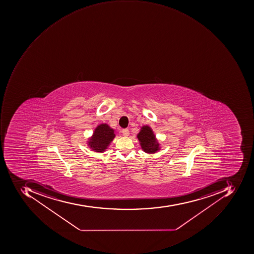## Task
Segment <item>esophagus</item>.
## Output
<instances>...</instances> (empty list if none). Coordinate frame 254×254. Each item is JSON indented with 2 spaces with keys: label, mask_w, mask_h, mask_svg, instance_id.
Returning <instances> with one entry per match:
<instances>
[{
  "label": "esophagus",
  "mask_w": 254,
  "mask_h": 254,
  "mask_svg": "<svg viewBox=\"0 0 254 254\" xmlns=\"http://www.w3.org/2000/svg\"><path fill=\"white\" fill-rule=\"evenodd\" d=\"M122 133H123L124 136H128L129 134V129H125L122 130Z\"/></svg>",
  "instance_id": "1"
}]
</instances>
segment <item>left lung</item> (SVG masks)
<instances>
[{"label":"left lung","mask_w":254,"mask_h":254,"mask_svg":"<svg viewBox=\"0 0 254 254\" xmlns=\"http://www.w3.org/2000/svg\"><path fill=\"white\" fill-rule=\"evenodd\" d=\"M141 149L148 154H155L160 150L159 143L153 129L149 125L141 127L139 133L136 135Z\"/></svg>","instance_id":"obj_1"}]
</instances>
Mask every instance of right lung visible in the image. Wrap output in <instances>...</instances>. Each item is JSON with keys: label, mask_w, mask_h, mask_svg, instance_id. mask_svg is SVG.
<instances>
[{"label": "right lung", "mask_w": 254, "mask_h": 254, "mask_svg": "<svg viewBox=\"0 0 254 254\" xmlns=\"http://www.w3.org/2000/svg\"><path fill=\"white\" fill-rule=\"evenodd\" d=\"M115 130L107 124H100L87 141V146L95 153H102L108 149L115 137Z\"/></svg>", "instance_id": "add662e5"}]
</instances>
